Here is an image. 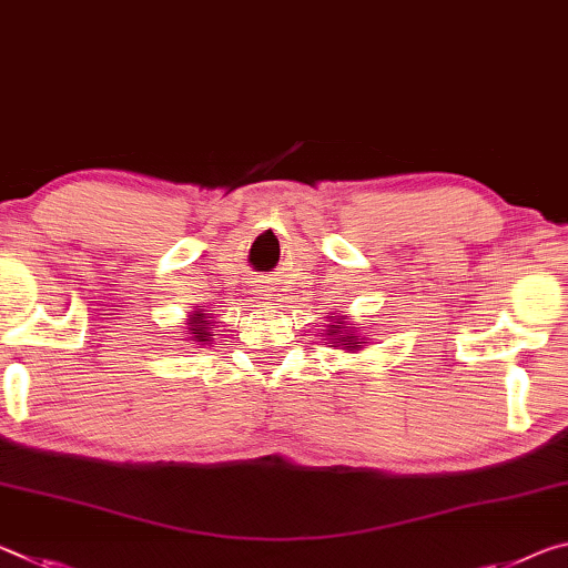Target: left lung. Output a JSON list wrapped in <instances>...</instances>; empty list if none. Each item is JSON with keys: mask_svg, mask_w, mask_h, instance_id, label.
Wrapping results in <instances>:
<instances>
[{"mask_svg": "<svg viewBox=\"0 0 568 568\" xmlns=\"http://www.w3.org/2000/svg\"><path fill=\"white\" fill-rule=\"evenodd\" d=\"M332 337H337V342L339 345H345V349H359L362 347V339H357L355 334H349V332H355V327H345V322H334V324H329V329H327Z\"/></svg>", "mask_w": 568, "mask_h": 568, "instance_id": "left-lung-1", "label": "left lung"}]
</instances>
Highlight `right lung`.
<instances>
[{"instance_id": "obj_1", "label": "right lung", "mask_w": 568, "mask_h": 568, "mask_svg": "<svg viewBox=\"0 0 568 568\" xmlns=\"http://www.w3.org/2000/svg\"><path fill=\"white\" fill-rule=\"evenodd\" d=\"M189 332L193 334V339L196 342H209V322L203 320V314H193L191 322H189Z\"/></svg>"}]
</instances>
